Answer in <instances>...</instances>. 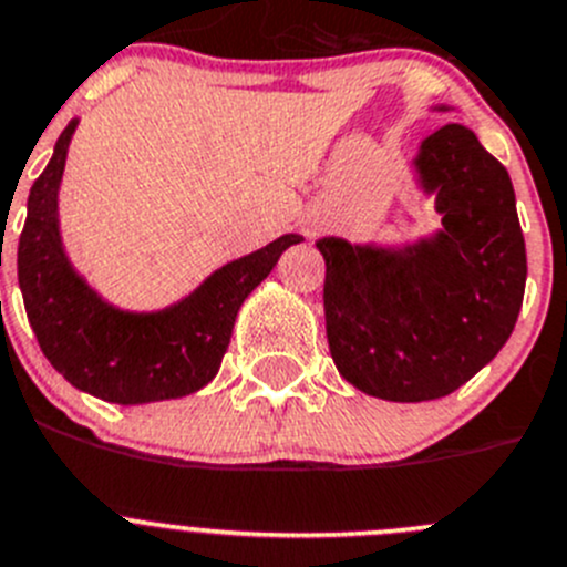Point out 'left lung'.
Here are the masks:
<instances>
[{"mask_svg":"<svg viewBox=\"0 0 567 567\" xmlns=\"http://www.w3.org/2000/svg\"><path fill=\"white\" fill-rule=\"evenodd\" d=\"M442 229L403 248L321 237L324 319L343 380L391 403L447 396L498 355L526 290L512 178L464 125H442L414 158Z\"/></svg>","mask_w":567,"mask_h":567,"instance_id":"obj_1","label":"left lung"}]
</instances>
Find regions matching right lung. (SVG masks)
Instances as JSON below:
<instances>
[{"label":"right lung","mask_w":567,"mask_h":567,"mask_svg":"<svg viewBox=\"0 0 567 567\" xmlns=\"http://www.w3.org/2000/svg\"><path fill=\"white\" fill-rule=\"evenodd\" d=\"M78 120L58 136L55 153L30 187L19 237V288L47 361L75 389L105 403L142 405L204 389L229 347L246 296L271 274L299 235L226 262L187 299L156 313H128L89 288L72 268L58 229V187Z\"/></svg>","instance_id":"1"}]
</instances>
